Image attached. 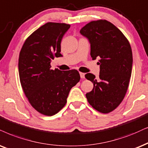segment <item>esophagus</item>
<instances>
[{
	"label": "esophagus",
	"mask_w": 148,
	"mask_h": 148,
	"mask_svg": "<svg viewBox=\"0 0 148 148\" xmlns=\"http://www.w3.org/2000/svg\"><path fill=\"white\" fill-rule=\"evenodd\" d=\"M80 78H83V79H84V78H85V74H84V73L80 72Z\"/></svg>",
	"instance_id": "34e87169"
}]
</instances>
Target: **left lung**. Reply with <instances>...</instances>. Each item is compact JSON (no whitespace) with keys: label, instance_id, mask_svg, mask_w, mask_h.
Wrapping results in <instances>:
<instances>
[{"label":"left lung","instance_id":"8db88e82","mask_svg":"<svg viewBox=\"0 0 148 148\" xmlns=\"http://www.w3.org/2000/svg\"><path fill=\"white\" fill-rule=\"evenodd\" d=\"M80 33L90 42L93 60L100 58L98 77L85 74L93 83L86 98L93 108L108 113L120 104L128 89L132 67L131 46L120 30L106 20L91 21Z\"/></svg>","mask_w":148,"mask_h":148}]
</instances>
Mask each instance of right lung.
<instances>
[{
  "label": "right lung",
  "mask_w": 148,
  "mask_h": 148,
  "mask_svg": "<svg viewBox=\"0 0 148 148\" xmlns=\"http://www.w3.org/2000/svg\"><path fill=\"white\" fill-rule=\"evenodd\" d=\"M70 24L48 22L24 42L20 50L18 71L24 94L41 114L52 116L62 109L69 92L80 79L76 70H52L50 62L62 57L61 42Z\"/></svg>",
  "instance_id": "right-lung-1"
}]
</instances>
